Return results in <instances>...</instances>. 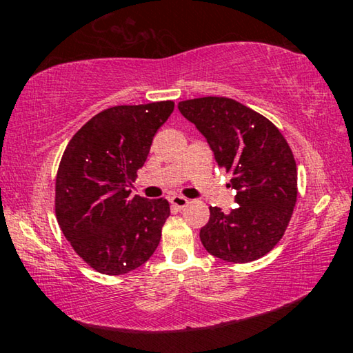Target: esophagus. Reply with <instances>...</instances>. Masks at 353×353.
<instances>
[{"instance_id": "obj_1", "label": "esophagus", "mask_w": 353, "mask_h": 353, "mask_svg": "<svg viewBox=\"0 0 353 353\" xmlns=\"http://www.w3.org/2000/svg\"><path fill=\"white\" fill-rule=\"evenodd\" d=\"M170 202H171L172 207L179 208V210H182L183 207H187L190 204V201L187 198H183V196H172Z\"/></svg>"}]
</instances>
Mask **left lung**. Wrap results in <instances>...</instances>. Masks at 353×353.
I'll return each mask as SVG.
<instances>
[{"mask_svg":"<svg viewBox=\"0 0 353 353\" xmlns=\"http://www.w3.org/2000/svg\"><path fill=\"white\" fill-rule=\"evenodd\" d=\"M179 110L205 137L236 190V208L224 213L210 207L199 232L205 250L232 263L261 259L282 240L297 201V166L288 141L266 117L230 98L181 101Z\"/></svg>","mask_w":353,"mask_h":353,"instance_id":"8db88e82","label":"left lung"}]
</instances>
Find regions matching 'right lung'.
Returning <instances> with one entry per match:
<instances>
[{"label": "right lung", "instance_id": "add662e5", "mask_svg": "<svg viewBox=\"0 0 353 353\" xmlns=\"http://www.w3.org/2000/svg\"><path fill=\"white\" fill-rule=\"evenodd\" d=\"M172 110V101L110 107L88 119L65 148L56 176V218L74 252L97 272L123 276L159 246L168 201L130 196L128 185Z\"/></svg>", "mask_w": 353, "mask_h": 353}]
</instances>
